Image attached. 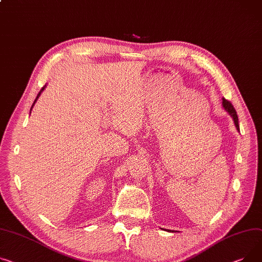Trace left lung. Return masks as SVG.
I'll return each instance as SVG.
<instances>
[{
    "mask_svg": "<svg viewBox=\"0 0 262 262\" xmlns=\"http://www.w3.org/2000/svg\"><path fill=\"white\" fill-rule=\"evenodd\" d=\"M222 106H223V108L229 113V115L233 118V121H234V124H235V126H236V128H237V130L239 132V123H238V116H237V113H236V111H235V108H234V106L232 105V103L230 102V101H228V100H225L224 98L222 99Z\"/></svg>",
    "mask_w": 262,
    "mask_h": 262,
    "instance_id": "8db88e82",
    "label": "left lung"
}]
</instances>
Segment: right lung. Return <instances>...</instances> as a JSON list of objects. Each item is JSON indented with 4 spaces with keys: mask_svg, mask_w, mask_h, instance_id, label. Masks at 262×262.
Wrapping results in <instances>:
<instances>
[{
    "mask_svg": "<svg viewBox=\"0 0 262 262\" xmlns=\"http://www.w3.org/2000/svg\"><path fill=\"white\" fill-rule=\"evenodd\" d=\"M45 87H46V85H45V86H43V87H42V90H41V91H40V93H39V94H38V96H37V98H36V100H34V102H33V104H32V106H31V108H30V111H31V110H32V107H33V105H34V104H36V102H37V100H38V99H39V97H40V95H41V94H42V92H43V91H44V90H45Z\"/></svg>",
    "mask_w": 262,
    "mask_h": 262,
    "instance_id": "right-lung-1",
    "label": "right lung"
}]
</instances>
